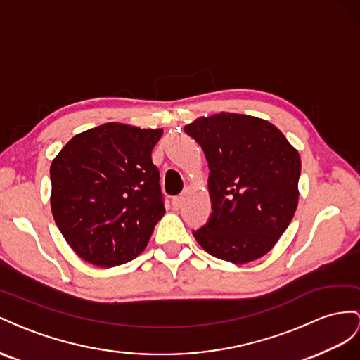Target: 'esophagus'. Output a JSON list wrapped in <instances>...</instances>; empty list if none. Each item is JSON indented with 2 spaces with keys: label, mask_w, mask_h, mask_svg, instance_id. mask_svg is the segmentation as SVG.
Returning a JSON list of instances; mask_svg holds the SVG:
<instances>
[{
  "label": "esophagus",
  "mask_w": 360,
  "mask_h": 360,
  "mask_svg": "<svg viewBox=\"0 0 360 360\" xmlns=\"http://www.w3.org/2000/svg\"><path fill=\"white\" fill-rule=\"evenodd\" d=\"M182 202H184V196H176V198H173V199H172V207H173V210H179V208H181V205H182Z\"/></svg>",
  "instance_id": "obj_1"
}]
</instances>
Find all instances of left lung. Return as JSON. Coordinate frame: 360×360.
I'll use <instances>...</instances> for the list:
<instances>
[{
    "label": "left lung",
    "instance_id": "obj_1",
    "mask_svg": "<svg viewBox=\"0 0 360 360\" xmlns=\"http://www.w3.org/2000/svg\"><path fill=\"white\" fill-rule=\"evenodd\" d=\"M184 131L202 146L210 167L212 212L194 238L223 261L259 259L294 217L299 152L273 123L237 112L199 117Z\"/></svg>",
    "mask_w": 360,
    "mask_h": 360
}]
</instances>
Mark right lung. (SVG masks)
<instances>
[{
    "mask_svg": "<svg viewBox=\"0 0 360 360\" xmlns=\"http://www.w3.org/2000/svg\"><path fill=\"white\" fill-rule=\"evenodd\" d=\"M162 129L104 123L72 137L51 164V210L79 258L129 262L166 212L152 149Z\"/></svg>",
    "mask_w": 360,
    "mask_h": 360,
    "instance_id": "right-lung-1",
    "label": "right lung"
}]
</instances>
